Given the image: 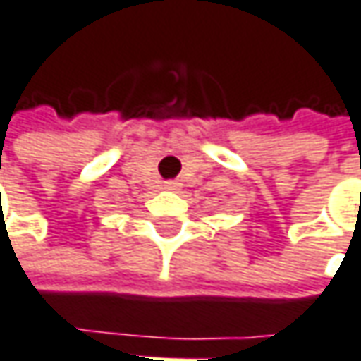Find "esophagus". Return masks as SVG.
I'll list each match as a JSON object with an SVG mask.
<instances>
[{
	"mask_svg": "<svg viewBox=\"0 0 361 361\" xmlns=\"http://www.w3.org/2000/svg\"><path fill=\"white\" fill-rule=\"evenodd\" d=\"M164 188H166V190H169V192H176V190H180L181 183L180 181L171 180V181H166V185H164Z\"/></svg>",
	"mask_w": 361,
	"mask_h": 361,
	"instance_id": "1",
	"label": "esophagus"
}]
</instances>
